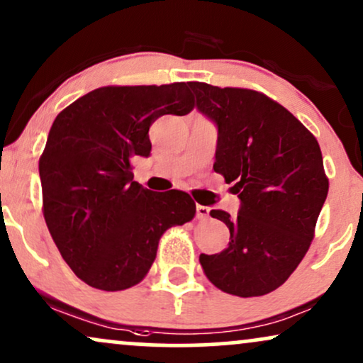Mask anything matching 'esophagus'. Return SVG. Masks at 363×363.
Here are the masks:
<instances>
[{
  "label": "esophagus",
  "instance_id": "34e87169",
  "mask_svg": "<svg viewBox=\"0 0 363 363\" xmlns=\"http://www.w3.org/2000/svg\"><path fill=\"white\" fill-rule=\"evenodd\" d=\"M196 216H197V219H206L209 216V208L208 206H201V204H197L196 206Z\"/></svg>",
  "mask_w": 363,
  "mask_h": 363
}]
</instances>
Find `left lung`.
<instances>
[{
    "mask_svg": "<svg viewBox=\"0 0 363 363\" xmlns=\"http://www.w3.org/2000/svg\"><path fill=\"white\" fill-rule=\"evenodd\" d=\"M196 107L218 125L214 171L241 201L238 218L213 209L229 246L201 255L216 288L242 298L272 293L290 278L315 236L328 177L315 135L283 105L236 86L189 82Z\"/></svg>",
    "mask_w": 363,
    "mask_h": 363,
    "instance_id": "obj_1",
    "label": "left lung"
}]
</instances>
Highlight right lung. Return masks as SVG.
<instances>
[{"instance_id":"obj_1","label":"right lung","mask_w":363,"mask_h":363,"mask_svg":"<svg viewBox=\"0 0 363 363\" xmlns=\"http://www.w3.org/2000/svg\"><path fill=\"white\" fill-rule=\"evenodd\" d=\"M194 108L184 82L100 86L63 108L40 157L43 216L60 255L89 286L121 291L149 273L159 240L196 216L184 191L134 181L132 160L152 149L159 117Z\"/></svg>"}]
</instances>
